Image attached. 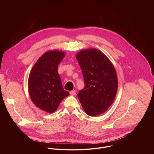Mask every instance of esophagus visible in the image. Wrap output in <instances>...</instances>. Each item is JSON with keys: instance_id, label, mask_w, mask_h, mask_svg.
I'll return each instance as SVG.
<instances>
[{"instance_id": "1", "label": "esophagus", "mask_w": 154, "mask_h": 154, "mask_svg": "<svg viewBox=\"0 0 154 154\" xmlns=\"http://www.w3.org/2000/svg\"><path fill=\"white\" fill-rule=\"evenodd\" d=\"M76 94V91L75 90H73V91H71L70 92V94L71 95H75Z\"/></svg>"}]
</instances>
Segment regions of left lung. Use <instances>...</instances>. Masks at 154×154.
Here are the masks:
<instances>
[{"instance_id":"1","label":"left lung","mask_w":154,"mask_h":154,"mask_svg":"<svg viewBox=\"0 0 154 154\" xmlns=\"http://www.w3.org/2000/svg\"><path fill=\"white\" fill-rule=\"evenodd\" d=\"M82 72L85 87L78 94L85 112L100 115L112 104L117 91V77L110 60L100 50H83L76 55Z\"/></svg>"}]
</instances>
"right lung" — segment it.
Listing matches in <instances>:
<instances>
[{"instance_id": "obj_1", "label": "right lung", "mask_w": 154, "mask_h": 154, "mask_svg": "<svg viewBox=\"0 0 154 154\" xmlns=\"http://www.w3.org/2000/svg\"><path fill=\"white\" fill-rule=\"evenodd\" d=\"M63 51L45 53L32 68L28 78V91L33 103L41 110L53 112L69 95L62 85L58 65L65 57Z\"/></svg>"}]
</instances>
